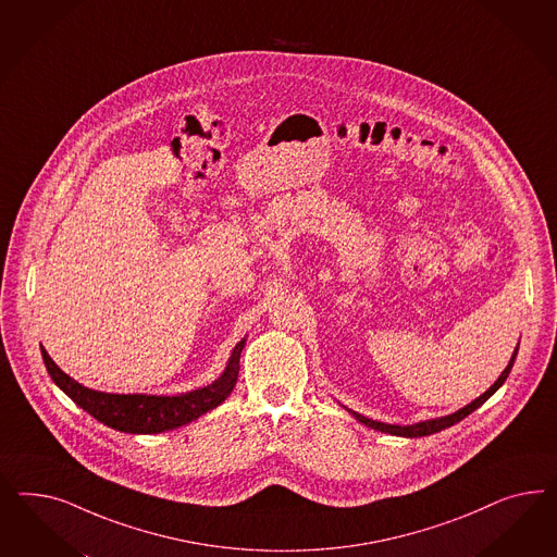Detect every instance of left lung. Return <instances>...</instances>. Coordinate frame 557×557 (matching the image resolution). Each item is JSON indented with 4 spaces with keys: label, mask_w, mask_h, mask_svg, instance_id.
<instances>
[{
    "label": "left lung",
    "mask_w": 557,
    "mask_h": 557,
    "mask_svg": "<svg viewBox=\"0 0 557 557\" xmlns=\"http://www.w3.org/2000/svg\"><path fill=\"white\" fill-rule=\"evenodd\" d=\"M517 354H519V345H517V349H515V354L510 357V361H508V366H506L505 371L498 375V380L490 386L484 394H480L475 400H472L470 405L463 406V408H459L456 412H451V414H447V417H438V419H429V421L414 422V424H389V422H380V421H371L368 417H363V414H359V412H355L351 408H347V406H343L347 412H351L357 421L361 422V424H366V426H370L373 431H382V433H389V435H396V437H406V438H414V437H426V435H433V433H438V431H443V429H449V426H454L456 422L463 421L468 414H472L475 408H480V406L484 405L486 400H488L490 396L496 392V389L500 388L503 384L506 382V377H508V373L512 370V366H515V359H517Z\"/></svg>",
    "instance_id": "obj_1"
}]
</instances>
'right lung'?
<instances>
[{
	"label": "right lung",
	"instance_id": "1",
	"mask_svg": "<svg viewBox=\"0 0 557 557\" xmlns=\"http://www.w3.org/2000/svg\"><path fill=\"white\" fill-rule=\"evenodd\" d=\"M247 338H240L228 357V363L219 377L203 386L189 389L175 396H157V394H110L100 389L87 388L73 377H69L51 359V355L40 347L47 371L52 382L67 394L69 398L84 408L96 421L103 422L120 433L133 435H154L184 426L187 422L200 419L212 408L222 405L233 392L238 377V359Z\"/></svg>",
	"mask_w": 557,
	"mask_h": 557
}]
</instances>
